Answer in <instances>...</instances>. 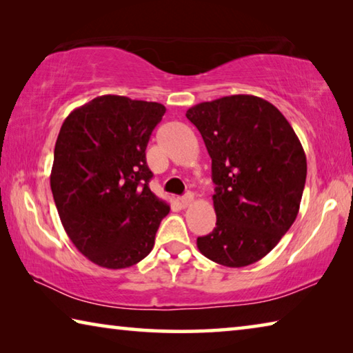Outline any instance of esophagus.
<instances>
[{"label":"esophagus","instance_id":"1","mask_svg":"<svg viewBox=\"0 0 353 353\" xmlns=\"http://www.w3.org/2000/svg\"><path fill=\"white\" fill-rule=\"evenodd\" d=\"M194 201V194L192 192H188V194H184L181 199H180V203H181V206L183 208H188V206H190V203Z\"/></svg>","mask_w":353,"mask_h":353}]
</instances>
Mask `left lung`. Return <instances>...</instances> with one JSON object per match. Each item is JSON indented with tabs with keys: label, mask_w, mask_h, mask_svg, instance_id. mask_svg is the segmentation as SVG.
I'll return each instance as SVG.
<instances>
[{
	"label": "left lung",
	"mask_w": 353,
	"mask_h": 353,
	"mask_svg": "<svg viewBox=\"0 0 353 353\" xmlns=\"http://www.w3.org/2000/svg\"><path fill=\"white\" fill-rule=\"evenodd\" d=\"M212 159L217 223L196 239L209 261L240 268L261 261L298 217L307 158L293 127L273 103L251 94L188 110Z\"/></svg>",
	"instance_id": "obj_1"
}]
</instances>
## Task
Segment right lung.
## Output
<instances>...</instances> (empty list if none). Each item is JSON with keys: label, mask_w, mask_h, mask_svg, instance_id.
Returning <instances> with one entry per match:
<instances>
[{"label": "right lung", "mask_w": 353, "mask_h": 353, "mask_svg": "<svg viewBox=\"0 0 353 353\" xmlns=\"http://www.w3.org/2000/svg\"><path fill=\"white\" fill-rule=\"evenodd\" d=\"M165 113L158 102L105 94L72 110L54 148L51 190L61 225L82 254L108 270L153 250L170 211L148 181L145 148Z\"/></svg>", "instance_id": "right-lung-1"}]
</instances>
